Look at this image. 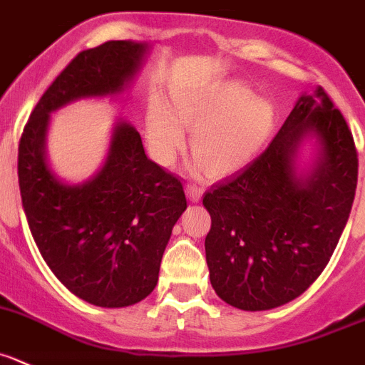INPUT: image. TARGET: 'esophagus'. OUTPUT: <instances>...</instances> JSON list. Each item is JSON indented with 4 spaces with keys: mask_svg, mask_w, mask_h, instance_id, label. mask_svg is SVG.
Instances as JSON below:
<instances>
[{
    "mask_svg": "<svg viewBox=\"0 0 365 365\" xmlns=\"http://www.w3.org/2000/svg\"><path fill=\"white\" fill-rule=\"evenodd\" d=\"M187 194H189L190 201L197 203V201L201 200V196H203V189H201L200 185H196V183H189V185H187Z\"/></svg>",
    "mask_w": 365,
    "mask_h": 365,
    "instance_id": "esophagus-1",
    "label": "esophagus"
}]
</instances>
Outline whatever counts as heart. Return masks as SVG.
I'll list each match as a JSON object with an SVG mask.
<instances>
[{"mask_svg": "<svg viewBox=\"0 0 365 365\" xmlns=\"http://www.w3.org/2000/svg\"><path fill=\"white\" fill-rule=\"evenodd\" d=\"M183 126L194 130L192 153L210 176H226L247 164L274 128V108L253 96L247 85L225 81L183 98L176 115L157 105L146 121L151 151L160 164H171L185 144Z\"/></svg>", "mask_w": 365, "mask_h": 365, "instance_id": "1", "label": "heart"}]
</instances>
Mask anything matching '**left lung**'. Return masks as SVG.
<instances>
[{
  "mask_svg": "<svg viewBox=\"0 0 365 365\" xmlns=\"http://www.w3.org/2000/svg\"><path fill=\"white\" fill-rule=\"evenodd\" d=\"M307 135L322 153L309 175L294 160ZM359 178V153L344 115L323 87L303 94L272 143L205 192L210 284L240 310H269L302 296L330 262Z\"/></svg>",
  "mask_w": 365,
  "mask_h": 365,
  "instance_id": "1",
  "label": "left lung"
}]
</instances>
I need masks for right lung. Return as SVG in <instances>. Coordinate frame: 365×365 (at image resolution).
<instances>
[{
	"label": "right lung",
	"instance_id": "1",
	"mask_svg": "<svg viewBox=\"0 0 365 365\" xmlns=\"http://www.w3.org/2000/svg\"><path fill=\"white\" fill-rule=\"evenodd\" d=\"M146 51L143 42L108 41L78 53L35 105L19 140L21 200L42 258L74 296L105 309L151 294L187 208L183 185L146 157L140 133L125 121L101 171L67 185L46 162V130L49 114L71 101L123 93Z\"/></svg>",
	"mask_w": 365,
	"mask_h": 365
}]
</instances>
